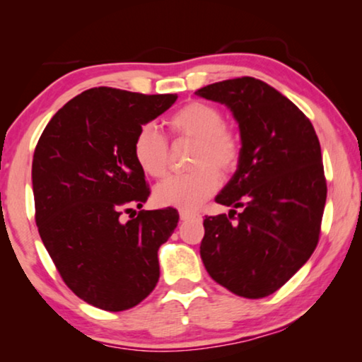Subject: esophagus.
Returning a JSON list of instances; mask_svg holds the SVG:
<instances>
[{"label": "esophagus", "instance_id": "obj_1", "mask_svg": "<svg viewBox=\"0 0 362 362\" xmlns=\"http://www.w3.org/2000/svg\"><path fill=\"white\" fill-rule=\"evenodd\" d=\"M180 220L182 222H201L203 217H201V214L198 212H192V211H180Z\"/></svg>", "mask_w": 362, "mask_h": 362}]
</instances>
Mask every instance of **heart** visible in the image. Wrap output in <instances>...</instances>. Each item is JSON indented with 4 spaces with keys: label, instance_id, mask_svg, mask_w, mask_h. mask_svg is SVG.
Wrapping results in <instances>:
<instances>
[{
    "label": "heart",
    "instance_id": "1",
    "mask_svg": "<svg viewBox=\"0 0 362 362\" xmlns=\"http://www.w3.org/2000/svg\"><path fill=\"white\" fill-rule=\"evenodd\" d=\"M220 108L207 102H189L170 115L168 126L175 139L192 140L189 168L185 174L170 175L158 183L155 201L159 206L192 211L217 192L220 177L228 175L241 159V137L225 124ZM132 155L146 175L158 179L168 170L169 142L155 124H144L132 142Z\"/></svg>",
    "mask_w": 362,
    "mask_h": 362
}]
</instances>
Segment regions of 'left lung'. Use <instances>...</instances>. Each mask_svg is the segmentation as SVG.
Segmentation results:
<instances>
[{"instance_id":"1","label":"left lung","mask_w":362,"mask_h":362,"mask_svg":"<svg viewBox=\"0 0 362 362\" xmlns=\"http://www.w3.org/2000/svg\"><path fill=\"white\" fill-rule=\"evenodd\" d=\"M196 94L228 107L241 132L240 164L216 201L242 212L206 216L201 259L230 292L267 297L320 241L327 196L320 140L302 110L260 79H226Z\"/></svg>"}]
</instances>
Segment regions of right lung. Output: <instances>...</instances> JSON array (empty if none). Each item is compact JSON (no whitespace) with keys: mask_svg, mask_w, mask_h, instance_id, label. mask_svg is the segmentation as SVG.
<instances>
[{"mask_svg":"<svg viewBox=\"0 0 362 362\" xmlns=\"http://www.w3.org/2000/svg\"><path fill=\"white\" fill-rule=\"evenodd\" d=\"M175 100L177 94L88 89L52 116L35 148V220L42 244L64 283L100 310L132 308L159 279L158 249L174 233L179 212L134 211L150 188L132 142Z\"/></svg>","mask_w":362,"mask_h":362,"instance_id":"right-lung-1","label":"right lung"}]
</instances>
